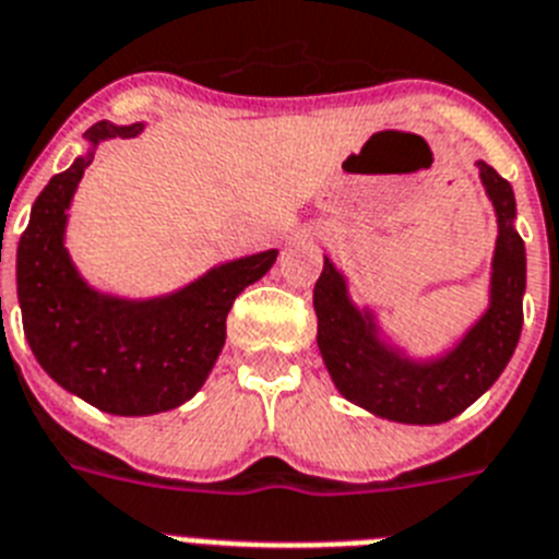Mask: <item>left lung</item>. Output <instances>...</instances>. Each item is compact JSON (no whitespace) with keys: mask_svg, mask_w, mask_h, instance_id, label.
<instances>
[{"mask_svg":"<svg viewBox=\"0 0 559 559\" xmlns=\"http://www.w3.org/2000/svg\"><path fill=\"white\" fill-rule=\"evenodd\" d=\"M477 167L497 213L491 301L486 316L443 358L420 364L383 344L372 312H360L349 301L344 275L323 258L312 293L318 349L337 392L372 415L397 424H447L500 378L514 355L523 330L526 247L514 229L511 185L486 162Z\"/></svg>","mask_w":559,"mask_h":559,"instance_id":"1","label":"left lung"}]
</instances>
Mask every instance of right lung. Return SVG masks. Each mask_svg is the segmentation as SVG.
I'll return each mask as SVG.
<instances>
[{
	"label": "right lung",
	"instance_id": "1",
	"mask_svg": "<svg viewBox=\"0 0 559 559\" xmlns=\"http://www.w3.org/2000/svg\"><path fill=\"white\" fill-rule=\"evenodd\" d=\"M142 124L98 121L91 144L130 139ZM93 150L53 176L19 238L16 293L22 326L41 369L59 386L110 415H156L190 401L207 381L227 337V312L266 275L278 250L215 266L204 278L153 301H124L91 289L64 250V224Z\"/></svg>",
	"mask_w": 559,
	"mask_h": 559
}]
</instances>
